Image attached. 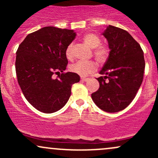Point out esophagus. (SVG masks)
<instances>
[{"label":"esophagus","instance_id":"obj_1","mask_svg":"<svg viewBox=\"0 0 158 158\" xmlns=\"http://www.w3.org/2000/svg\"><path fill=\"white\" fill-rule=\"evenodd\" d=\"M81 79L82 81H88V78H85V77H81Z\"/></svg>","mask_w":158,"mask_h":158}]
</instances>
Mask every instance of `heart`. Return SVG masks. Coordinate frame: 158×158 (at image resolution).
<instances>
[{
	"label": "heart",
	"instance_id": "heart-1",
	"mask_svg": "<svg viewBox=\"0 0 158 158\" xmlns=\"http://www.w3.org/2000/svg\"><path fill=\"white\" fill-rule=\"evenodd\" d=\"M82 41L87 46L94 49V56L99 63L104 62L108 56L109 50L106 47L100 45L101 41L96 34L92 32L85 33L82 37ZM65 56L69 60L73 59V44H69L65 50ZM97 68V64L93 61H78L70 67V70L73 73H75L81 77H85Z\"/></svg>",
	"mask_w": 158,
	"mask_h": 158
}]
</instances>
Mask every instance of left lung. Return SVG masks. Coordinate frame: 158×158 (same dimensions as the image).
I'll return each mask as SVG.
<instances>
[{"label": "left lung", "instance_id": "8db88e82", "mask_svg": "<svg viewBox=\"0 0 158 158\" xmlns=\"http://www.w3.org/2000/svg\"><path fill=\"white\" fill-rule=\"evenodd\" d=\"M102 35L107 39L109 56L97 78L99 88L91 98L100 109L120 111L135 99L142 84L145 69L143 51L126 30L108 25Z\"/></svg>", "mask_w": 158, "mask_h": 158}]
</instances>
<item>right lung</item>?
Instances as JSON below:
<instances>
[{"instance_id": "right-lung-1", "label": "right lung", "mask_w": 158, "mask_h": 158, "mask_svg": "<svg viewBox=\"0 0 158 158\" xmlns=\"http://www.w3.org/2000/svg\"><path fill=\"white\" fill-rule=\"evenodd\" d=\"M76 37L68 29L45 27L27 35L16 52L18 81L27 100L43 113L60 110L68 102L71 87L79 82L75 73H64L65 50ZM62 73L54 79V73Z\"/></svg>"}]
</instances>
